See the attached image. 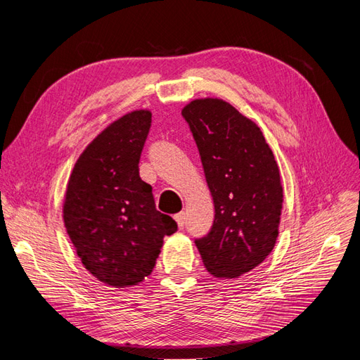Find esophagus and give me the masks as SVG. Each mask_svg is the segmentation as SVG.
<instances>
[{
	"label": "esophagus",
	"instance_id": "esophagus-1",
	"mask_svg": "<svg viewBox=\"0 0 360 360\" xmlns=\"http://www.w3.org/2000/svg\"><path fill=\"white\" fill-rule=\"evenodd\" d=\"M174 219H176L179 228L181 230V228L184 226V219H186V214H184V212H180V213H177L176 216H174Z\"/></svg>",
	"mask_w": 360,
	"mask_h": 360
}]
</instances>
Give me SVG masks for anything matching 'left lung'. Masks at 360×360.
<instances>
[{"mask_svg": "<svg viewBox=\"0 0 360 360\" xmlns=\"http://www.w3.org/2000/svg\"><path fill=\"white\" fill-rule=\"evenodd\" d=\"M214 202L207 236L195 238L205 269L238 278L271 252L282 210L279 168L259 127L221 99L183 108Z\"/></svg>", "mask_w": 360, "mask_h": 360, "instance_id": "left-lung-1", "label": "left lung"}]
</instances>
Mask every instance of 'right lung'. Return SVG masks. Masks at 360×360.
<instances>
[{
    "label": "right lung",
    "instance_id": "add662e5",
    "mask_svg": "<svg viewBox=\"0 0 360 360\" xmlns=\"http://www.w3.org/2000/svg\"><path fill=\"white\" fill-rule=\"evenodd\" d=\"M151 127L150 111H134L108 126L76 160L63 217L85 269L108 285H136L148 276L163 237L177 231L156 210L139 177V159Z\"/></svg>",
    "mask_w": 360,
    "mask_h": 360
}]
</instances>
